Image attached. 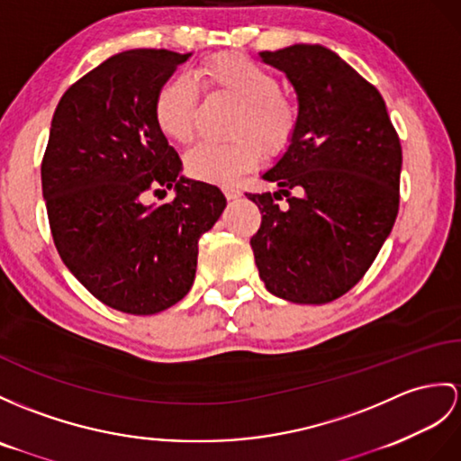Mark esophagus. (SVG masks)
<instances>
[{"label":"esophagus","mask_w":461,"mask_h":461,"mask_svg":"<svg viewBox=\"0 0 461 461\" xmlns=\"http://www.w3.org/2000/svg\"><path fill=\"white\" fill-rule=\"evenodd\" d=\"M222 192H224V197H227L229 201H234V199H239L242 195L240 189L234 187V185H224Z\"/></svg>","instance_id":"esophagus-1"}]
</instances>
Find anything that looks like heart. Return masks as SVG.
<instances>
[{"mask_svg":"<svg viewBox=\"0 0 461 461\" xmlns=\"http://www.w3.org/2000/svg\"><path fill=\"white\" fill-rule=\"evenodd\" d=\"M197 86L232 97L237 111L227 142H199L185 154V172L211 184H229L262 158L284 152L299 127V105L279 87L277 76L244 54L222 52L197 64L192 77L174 76L156 89L152 113L166 139L194 137L199 104Z\"/></svg>","mask_w":461,"mask_h":461,"instance_id":"obj_1","label":"heart"}]
</instances>
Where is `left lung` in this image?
I'll use <instances>...</instances> for the list:
<instances>
[{"instance_id": "8db88e82", "label": "left lung", "mask_w": 461, "mask_h": 461, "mask_svg": "<svg viewBox=\"0 0 461 461\" xmlns=\"http://www.w3.org/2000/svg\"><path fill=\"white\" fill-rule=\"evenodd\" d=\"M260 56L294 84L299 127L262 176L279 192L246 194L262 212L250 246L269 294L322 305L360 282L395 224L399 134L375 86L336 52L294 44Z\"/></svg>"}]
</instances>
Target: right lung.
Returning a JSON list of instances; mask_svg holds the SVG:
<instances>
[{
	"instance_id": "right-lung-1",
	"label": "right lung",
	"mask_w": 461,
	"mask_h": 461,
	"mask_svg": "<svg viewBox=\"0 0 461 461\" xmlns=\"http://www.w3.org/2000/svg\"><path fill=\"white\" fill-rule=\"evenodd\" d=\"M192 54L134 49L109 56L60 97L41 179L52 240L89 294L129 315H154L192 289L199 239L227 207L217 185L179 176L156 127V89ZM174 186L170 204L145 195Z\"/></svg>"
}]
</instances>
